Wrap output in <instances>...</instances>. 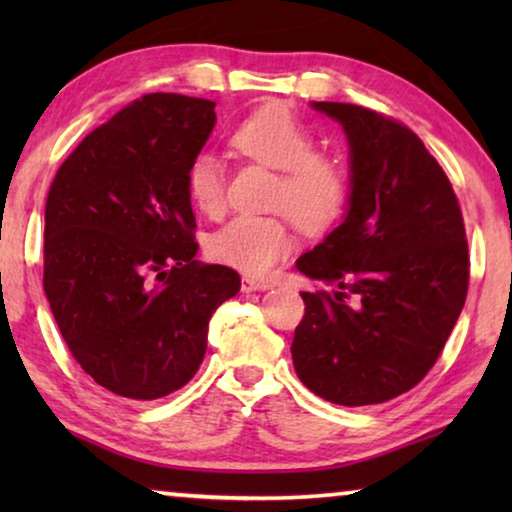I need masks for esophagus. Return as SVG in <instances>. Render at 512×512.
Wrapping results in <instances>:
<instances>
[{
	"mask_svg": "<svg viewBox=\"0 0 512 512\" xmlns=\"http://www.w3.org/2000/svg\"><path fill=\"white\" fill-rule=\"evenodd\" d=\"M270 282H265V279H254V277H244L242 279V291L249 293V291H265L270 289Z\"/></svg>",
	"mask_w": 512,
	"mask_h": 512,
	"instance_id": "esophagus-1",
	"label": "esophagus"
}]
</instances>
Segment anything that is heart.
Here are the masks:
<instances>
[{"instance_id":"heart-1","label":"heart","mask_w":512,"mask_h":512,"mask_svg":"<svg viewBox=\"0 0 512 512\" xmlns=\"http://www.w3.org/2000/svg\"><path fill=\"white\" fill-rule=\"evenodd\" d=\"M228 144L242 158L277 172L270 207L289 212L307 233L326 230L349 202L347 167L317 153V135L286 107H261L240 121ZM186 195L200 214L216 219L226 209V177L212 153H200L186 167ZM293 249V233L284 214L235 216L209 237L207 251L216 263L263 277Z\"/></svg>"}]
</instances>
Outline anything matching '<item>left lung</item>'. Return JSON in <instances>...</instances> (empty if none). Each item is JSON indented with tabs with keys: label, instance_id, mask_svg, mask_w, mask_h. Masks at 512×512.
Instances as JSON below:
<instances>
[{
	"label": "left lung",
	"instance_id": "left-lung-1",
	"mask_svg": "<svg viewBox=\"0 0 512 512\" xmlns=\"http://www.w3.org/2000/svg\"><path fill=\"white\" fill-rule=\"evenodd\" d=\"M314 109L347 132L352 198L345 221L296 263L331 289L300 293L293 366L326 401L384 403L424 380L466 303L464 216L408 125L359 104Z\"/></svg>",
	"mask_w": 512,
	"mask_h": 512
}]
</instances>
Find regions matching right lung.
<instances>
[{"mask_svg":"<svg viewBox=\"0 0 512 512\" xmlns=\"http://www.w3.org/2000/svg\"><path fill=\"white\" fill-rule=\"evenodd\" d=\"M216 102L149 93L69 153L46 198L44 291L74 361L111 394L153 401L198 373L216 307L240 291L195 261L186 167Z\"/></svg>","mask_w":512,"mask_h":512,"instance_id":"add662e5","label":"right lung"}]
</instances>
